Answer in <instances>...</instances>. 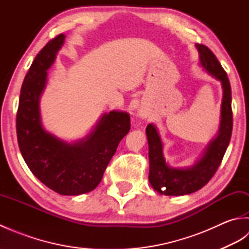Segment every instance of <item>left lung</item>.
I'll return each instance as SVG.
<instances>
[{
    "instance_id": "left-lung-1",
    "label": "left lung",
    "mask_w": 249,
    "mask_h": 249,
    "mask_svg": "<svg viewBox=\"0 0 249 249\" xmlns=\"http://www.w3.org/2000/svg\"><path fill=\"white\" fill-rule=\"evenodd\" d=\"M200 63L204 70L221 82L224 91L221 103L220 128L216 138L209 144L202 158L188 169L170 168L162 154V143L155 126L149 124L146 137L149 142V181L156 192L166 196H183L197 192L209 183L223 160L232 135L233 116L231 108V87L228 76L217 57L208 47L196 44Z\"/></svg>"
}]
</instances>
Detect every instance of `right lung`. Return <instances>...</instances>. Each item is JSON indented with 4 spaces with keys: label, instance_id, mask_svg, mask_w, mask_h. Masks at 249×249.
Wrapping results in <instances>:
<instances>
[{
    "label": "right lung",
    "instance_id": "obj_1",
    "mask_svg": "<svg viewBox=\"0 0 249 249\" xmlns=\"http://www.w3.org/2000/svg\"><path fill=\"white\" fill-rule=\"evenodd\" d=\"M64 38L60 34L49 40L32 63L21 87L16 128L20 152L32 173L57 194L77 196L91 192L102 181L120 141L130 129V116L119 111L106 113L86 139L73 144L43 128L39 97L47 70Z\"/></svg>",
    "mask_w": 249,
    "mask_h": 249
}]
</instances>
